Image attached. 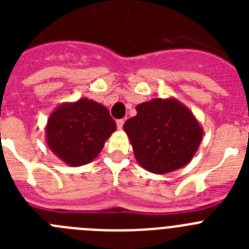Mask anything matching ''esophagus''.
Returning <instances> with one entry per match:
<instances>
[{
	"label": "esophagus",
	"instance_id": "1",
	"mask_svg": "<svg viewBox=\"0 0 249 249\" xmlns=\"http://www.w3.org/2000/svg\"><path fill=\"white\" fill-rule=\"evenodd\" d=\"M116 123H117V128L118 129H122L123 123H124V121H123V120H117V121H116Z\"/></svg>",
	"mask_w": 249,
	"mask_h": 249
}]
</instances>
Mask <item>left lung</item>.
Returning a JSON list of instances; mask_svg holds the SVG:
<instances>
[{"label": "left lung", "mask_w": 249, "mask_h": 249, "mask_svg": "<svg viewBox=\"0 0 249 249\" xmlns=\"http://www.w3.org/2000/svg\"><path fill=\"white\" fill-rule=\"evenodd\" d=\"M137 114L123 124L142 168L164 175L191 162L203 137V128L177 98H153L136 107Z\"/></svg>", "instance_id": "1"}]
</instances>
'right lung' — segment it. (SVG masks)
Masks as SVG:
<instances>
[{
    "mask_svg": "<svg viewBox=\"0 0 249 249\" xmlns=\"http://www.w3.org/2000/svg\"><path fill=\"white\" fill-rule=\"evenodd\" d=\"M116 128L105 106L82 97L61 103L51 112L45 128L46 144L66 164L80 167L100 155Z\"/></svg>",
    "mask_w": 249,
    "mask_h": 249,
    "instance_id": "obj_1",
    "label": "right lung"
}]
</instances>
